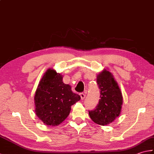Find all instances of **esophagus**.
Segmentation results:
<instances>
[{"label": "esophagus", "instance_id": "obj_1", "mask_svg": "<svg viewBox=\"0 0 154 154\" xmlns=\"http://www.w3.org/2000/svg\"><path fill=\"white\" fill-rule=\"evenodd\" d=\"M80 97H81V99L82 100H84L85 99V98L86 97V94L85 93H83V92H82V93H80Z\"/></svg>", "mask_w": 154, "mask_h": 154}]
</instances>
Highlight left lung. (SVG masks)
<instances>
[{
	"label": "left lung",
	"mask_w": 154,
	"mask_h": 154,
	"mask_svg": "<svg viewBox=\"0 0 154 154\" xmlns=\"http://www.w3.org/2000/svg\"><path fill=\"white\" fill-rule=\"evenodd\" d=\"M97 82L100 89V99L95 109L88 112L94 123L106 125L119 116L123 104L122 93L112 74L106 69L98 74Z\"/></svg>",
	"instance_id": "8db88e82"
}]
</instances>
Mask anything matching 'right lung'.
Here are the masks:
<instances>
[{
  "label": "right lung",
  "mask_w": 154,
  "mask_h": 154,
  "mask_svg": "<svg viewBox=\"0 0 154 154\" xmlns=\"http://www.w3.org/2000/svg\"><path fill=\"white\" fill-rule=\"evenodd\" d=\"M62 76L48 69L40 80L35 94V114L47 125L57 126L68 117L71 106L80 100L69 85H65Z\"/></svg>",
  "instance_id": "right-lung-1"
}]
</instances>
